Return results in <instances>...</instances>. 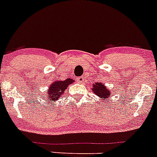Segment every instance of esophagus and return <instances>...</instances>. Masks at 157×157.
I'll return each instance as SVG.
<instances>
[{
    "label": "esophagus",
    "mask_w": 157,
    "mask_h": 157,
    "mask_svg": "<svg viewBox=\"0 0 157 157\" xmlns=\"http://www.w3.org/2000/svg\"><path fill=\"white\" fill-rule=\"evenodd\" d=\"M76 81H78L79 83H82V82H83V81H84V77H83V76H80V77H77Z\"/></svg>",
    "instance_id": "1"
}]
</instances>
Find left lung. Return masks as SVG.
I'll return each instance as SVG.
<instances>
[{"label":"left lung","mask_w":157,"mask_h":157,"mask_svg":"<svg viewBox=\"0 0 157 157\" xmlns=\"http://www.w3.org/2000/svg\"><path fill=\"white\" fill-rule=\"evenodd\" d=\"M91 90L101 100L108 99V97H109L111 94V90H109V88H107V86H105L101 82H99V83L95 82L94 84H93V88L91 89Z\"/></svg>","instance_id":"left-lung-1"}]
</instances>
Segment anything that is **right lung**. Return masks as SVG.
<instances>
[{
  "label": "right lung",
  "instance_id": "1",
  "mask_svg": "<svg viewBox=\"0 0 157 157\" xmlns=\"http://www.w3.org/2000/svg\"><path fill=\"white\" fill-rule=\"evenodd\" d=\"M73 82V80L70 78L66 79L64 81L59 80V81H53L48 87V90H47L48 101L52 102V100H58L64 94L67 88Z\"/></svg>",
  "mask_w": 157,
  "mask_h": 157
}]
</instances>
